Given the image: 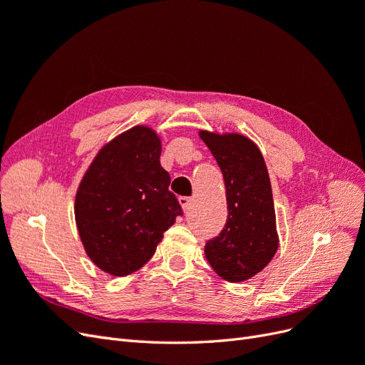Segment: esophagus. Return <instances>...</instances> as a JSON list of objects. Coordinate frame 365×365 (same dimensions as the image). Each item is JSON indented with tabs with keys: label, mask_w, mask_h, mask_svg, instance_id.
Instances as JSON below:
<instances>
[{
	"label": "esophagus",
	"mask_w": 365,
	"mask_h": 365,
	"mask_svg": "<svg viewBox=\"0 0 365 365\" xmlns=\"http://www.w3.org/2000/svg\"><path fill=\"white\" fill-rule=\"evenodd\" d=\"M180 205L182 207V210L184 212H187V210H189V207H190V202H192V197H189V196H180Z\"/></svg>",
	"instance_id": "obj_1"
}]
</instances>
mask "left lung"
I'll return each instance as SVG.
<instances>
[{"instance_id": "1", "label": "left lung", "mask_w": 365, "mask_h": 365, "mask_svg": "<svg viewBox=\"0 0 365 365\" xmlns=\"http://www.w3.org/2000/svg\"><path fill=\"white\" fill-rule=\"evenodd\" d=\"M225 181L228 217L205 245L213 271L227 282H245L272 260L279 248L271 181L256 143L236 132L200 130Z\"/></svg>"}]
</instances>
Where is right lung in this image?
<instances>
[{
	"mask_svg": "<svg viewBox=\"0 0 365 365\" xmlns=\"http://www.w3.org/2000/svg\"><path fill=\"white\" fill-rule=\"evenodd\" d=\"M160 155V135L137 125L97 152L77 187L74 217L85 252L114 277L146 264L182 215Z\"/></svg>",
	"mask_w": 365,
	"mask_h": 365,
	"instance_id": "obj_1",
	"label": "right lung"
}]
</instances>
